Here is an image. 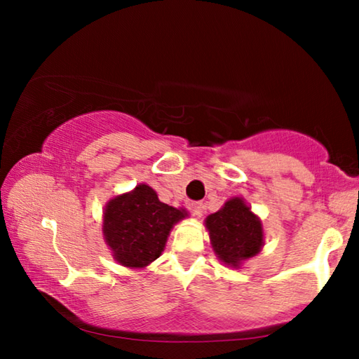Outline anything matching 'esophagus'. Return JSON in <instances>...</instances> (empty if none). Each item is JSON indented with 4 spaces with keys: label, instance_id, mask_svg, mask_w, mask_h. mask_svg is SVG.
Here are the masks:
<instances>
[{
    "label": "esophagus",
    "instance_id": "obj_1",
    "mask_svg": "<svg viewBox=\"0 0 359 359\" xmlns=\"http://www.w3.org/2000/svg\"><path fill=\"white\" fill-rule=\"evenodd\" d=\"M203 209H204L203 203H191V212H193V215L201 217V215H203Z\"/></svg>",
    "mask_w": 359,
    "mask_h": 359
}]
</instances>
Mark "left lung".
<instances>
[{
  "mask_svg": "<svg viewBox=\"0 0 359 359\" xmlns=\"http://www.w3.org/2000/svg\"><path fill=\"white\" fill-rule=\"evenodd\" d=\"M204 224L217 258L228 267L239 269L264 245L263 223L244 198L228 199L220 210L205 218Z\"/></svg>",
  "mask_w": 359,
  "mask_h": 359,
  "instance_id": "1",
  "label": "left lung"
}]
</instances>
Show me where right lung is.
Segmentation results:
<instances>
[{"label": "right lung", "mask_w": 359, "mask_h": 359, "mask_svg": "<svg viewBox=\"0 0 359 359\" xmlns=\"http://www.w3.org/2000/svg\"><path fill=\"white\" fill-rule=\"evenodd\" d=\"M187 217L188 210L161 203L154 188L139 184L106 203L102 236L120 266L145 269L165 250L174 224Z\"/></svg>", "instance_id": "1"}]
</instances>
